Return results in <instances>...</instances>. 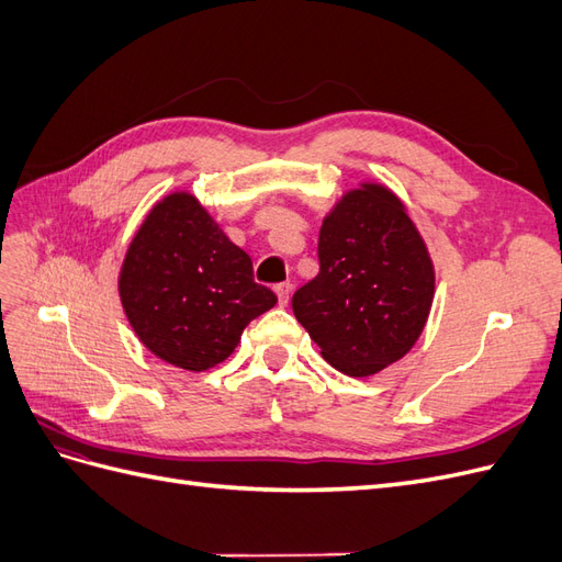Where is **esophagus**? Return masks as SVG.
Masks as SVG:
<instances>
[{
  "mask_svg": "<svg viewBox=\"0 0 562 562\" xmlns=\"http://www.w3.org/2000/svg\"><path fill=\"white\" fill-rule=\"evenodd\" d=\"M274 293L279 295V304H281V307H285V304H288V300H291V293H293V285H291V283H288V281H283V283H277V285H274Z\"/></svg>",
  "mask_w": 562,
  "mask_h": 562,
  "instance_id": "obj_1",
  "label": "esophagus"
}]
</instances>
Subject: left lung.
<instances>
[{"label": "left lung", "instance_id": "left-lung-1", "mask_svg": "<svg viewBox=\"0 0 562 562\" xmlns=\"http://www.w3.org/2000/svg\"><path fill=\"white\" fill-rule=\"evenodd\" d=\"M316 279L293 312L321 356L349 378L401 361L431 312L436 274L403 201L378 182L342 194L323 217Z\"/></svg>", "mask_w": 562, "mask_h": 562}]
</instances>
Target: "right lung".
<instances>
[{
	"label": "right lung",
	"mask_w": 562,
	"mask_h": 562,
	"mask_svg": "<svg viewBox=\"0 0 562 562\" xmlns=\"http://www.w3.org/2000/svg\"><path fill=\"white\" fill-rule=\"evenodd\" d=\"M119 297L140 342L192 372L229 359L248 323L277 304L255 283L248 252L190 192L151 206L119 271Z\"/></svg>",
	"instance_id": "add662e5"
}]
</instances>
